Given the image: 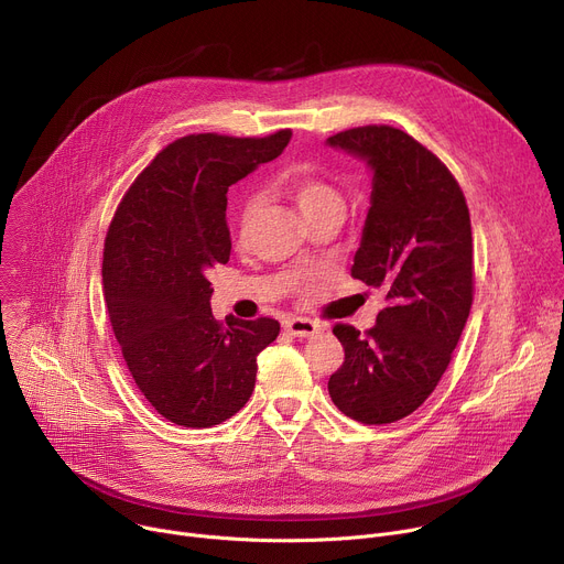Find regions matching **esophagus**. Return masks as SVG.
Masks as SVG:
<instances>
[{
    "instance_id": "esophagus-1",
    "label": "esophagus",
    "mask_w": 564,
    "mask_h": 564,
    "mask_svg": "<svg viewBox=\"0 0 564 564\" xmlns=\"http://www.w3.org/2000/svg\"><path fill=\"white\" fill-rule=\"evenodd\" d=\"M283 326H285L288 333H292V335H296V337H311V335H315L317 330H322V324L315 322V319H311V317H288V319L283 322Z\"/></svg>"
}]
</instances>
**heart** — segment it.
I'll list each match as a JSON object with an SVG mask.
<instances>
[{"instance_id":"obj_1","label":"heart","mask_w":564,"mask_h":564,"mask_svg":"<svg viewBox=\"0 0 564 564\" xmlns=\"http://www.w3.org/2000/svg\"><path fill=\"white\" fill-rule=\"evenodd\" d=\"M285 191L290 193V197L296 202V206L302 208V213L308 219H315L317 215L328 213V210H345V199H343L340 191L319 176H313L306 172H294L285 178ZM256 208H258V197L249 195L240 210V229L242 231L249 227L251 217L256 215Z\"/></svg>"}]
</instances>
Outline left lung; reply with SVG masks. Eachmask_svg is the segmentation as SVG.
Instances as JSON below:
<instances>
[{"label":"left lung","mask_w":564,"mask_h":564,"mask_svg":"<svg viewBox=\"0 0 564 564\" xmlns=\"http://www.w3.org/2000/svg\"><path fill=\"white\" fill-rule=\"evenodd\" d=\"M373 172L351 276L381 288L377 324H335L345 362L328 394L347 417L392 424L415 412L452 362L474 302V240L448 167L401 129L367 124L326 140Z\"/></svg>","instance_id":"left-lung-1"}]
</instances>
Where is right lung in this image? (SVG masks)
I'll list each match as a JSON object with an SVG mask.
<instances>
[{"mask_svg": "<svg viewBox=\"0 0 564 564\" xmlns=\"http://www.w3.org/2000/svg\"><path fill=\"white\" fill-rule=\"evenodd\" d=\"M292 131L265 138L193 133L170 142L131 183L104 242L112 333L144 399L167 422L208 429L249 401L272 317L221 324L208 272L227 265L229 185L274 161Z\"/></svg>", "mask_w": 564, "mask_h": 564, "instance_id": "right-lung-1", "label": "right lung"}]
</instances>
